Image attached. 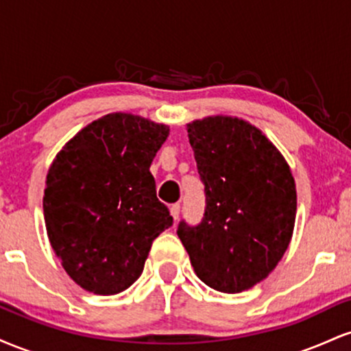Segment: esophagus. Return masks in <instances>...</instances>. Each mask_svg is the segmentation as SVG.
<instances>
[{
	"label": "esophagus",
	"instance_id": "obj_1",
	"mask_svg": "<svg viewBox=\"0 0 351 351\" xmlns=\"http://www.w3.org/2000/svg\"><path fill=\"white\" fill-rule=\"evenodd\" d=\"M180 204H173V206L170 208V213H171V216H173V219H178L180 217Z\"/></svg>",
	"mask_w": 351,
	"mask_h": 351
}]
</instances>
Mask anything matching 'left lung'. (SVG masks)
I'll list each match as a JSON object with an SVG mask.
<instances>
[{"mask_svg":"<svg viewBox=\"0 0 351 351\" xmlns=\"http://www.w3.org/2000/svg\"><path fill=\"white\" fill-rule=\"evenodd\" d=\"M186 128L206 208L199 224L181 221L176 232L204 284L247 291L276 269L292 239L291 168L259 128L237 117H206Z\"/></svg>","mask_w":351,"mask_h":351,"instance_id":"left-lung-1","label":"left lung"}]
</instances>
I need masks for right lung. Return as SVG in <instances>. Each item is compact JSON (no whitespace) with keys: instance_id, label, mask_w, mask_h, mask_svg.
Returning <instances> with one entry per match:
<instances>
[{"instance_id":"add662e5","label":"right lung","mask_w":351,"mask_h":351,"mask_svg":"<svg viewBox=\"0 0 351 351\" xmlns=\"http://www.w3.org/2000/svg\"><path fill=\"white\" fill-rule=\"evenodd\" d=\"M170 128L115 112L94 120L56 155L44 188L47 237L64 271L97 295L142 276L152 243L173 224L150 165Z\"/></svg>"}]
</instances>
